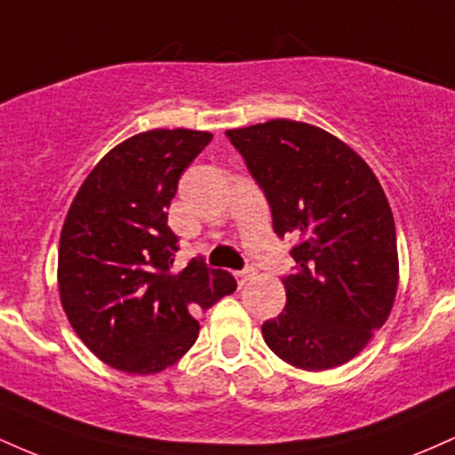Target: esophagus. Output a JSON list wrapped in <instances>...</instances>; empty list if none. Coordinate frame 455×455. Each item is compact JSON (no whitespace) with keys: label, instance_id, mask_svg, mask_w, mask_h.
<instances>
[{"label":"esophagus","instance_id":"1","mask_svg":"<svg viewBox=\"0 0 455 455\" xmlns=\"http://www.w3.org/2000/svg\"><path fill=\"white\" fill-rule=\"evenodd\" d=\"M235 280H237L239 286L248 284L252 280V271H235Z\"/></svg>","mask_w":455,"mask_h":455}]
</instances>
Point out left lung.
Masks as SVG:
<instances>
[{
  "label": "left lung",
  "mask_w": 455,
  "mask_h": 455,
  "mask_svg": "<svg viewBox=\"0 0 455 455\" xmlns=\"http://www.w3.org/2000/svg\"><path fill=\"white\" fill-rule=\"evenodd\" d=\"M263 188L278 237H295L286 306L265 321L282 362L323 372L351 362L385 325L398 293L395 224L362 156L327 130L271 119L227 130Z\"/></svg>",
  "instance_id": "obj_1"
}]
</instances>
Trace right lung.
<instances>
[{
  "instance_id": "add662e5",
  "label": "right lung",
  "mask_w": 455,
  "mask_h": 455,
  "mask_svg": "<svg viewBox=\"0 0 455 455\" xmlns=\"http://www.w3.org/2000/svg\"><path fill=\"white\" fill-rule=\"evenodd\" d=\"M213 134L156 128L108 151L72 198L60 235L57 284L68 321L100 362L158 374L198 338L196 315L237 289L228 271L180 250L166 210L177 181Z\"/></svg>"
}]
</instances>
